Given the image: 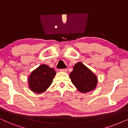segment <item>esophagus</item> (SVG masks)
<instances>
[{"label": "esophagus", "instance_id": "34e87169", "mask_svg": "<svg viewBox=\"0 0 128 128\" xmlns=\"http://www.w3.org/2000/svg\"><path fill=\"white\" fill-rule=\"evenodd\" d=\"M67 69H59V71L61 72H67Z\"/></svg>", "mask_w": 128, "mask_h": 128}]
</instances>
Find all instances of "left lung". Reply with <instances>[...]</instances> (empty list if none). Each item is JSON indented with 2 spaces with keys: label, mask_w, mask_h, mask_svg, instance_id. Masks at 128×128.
Wrapping results in <instances>:
<instances>
[{
  "label": "left lung",
  "mask_w": 128,
  "mask_h": 128,
  "mask_svg": "<svg viewBox=\"0 0 128 128\" xmlns=\"http://www.w3.org/2000/svg\"><path fill=\"white\" fill-rule=\"evenodd\" d=\"M69 76L74 86L83 93L93 90L97 86V76L82 62L75 64Z\"/></svg>",
  "instance_id": "8db88e82"
}]
</instances>
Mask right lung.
I'll use <instances>...</instances> for the list:
<instances>
[{"mask_svg": "<svg viewBox=\"0 0 128 128\" xmlns=\"http://www.w3.org/2000/svg\"><path fill=\"white\" fill-rule=\"evenodd\" d=\"M56 72L46 64H41L33 70L28 78L30 90L36 93H42L47 90L53 81Z\"/></svg>", "mask_w": 128, "mask_h": 128, "instance_id": "add662e5", "label": "right lung"}]
</instances>
